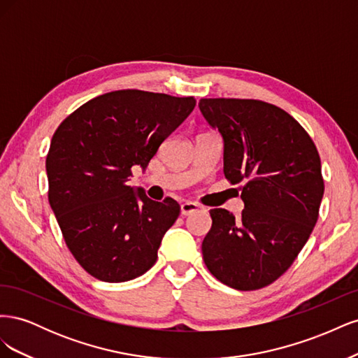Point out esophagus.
Returning a JSON list of instances; mask_svg holds the SVG:
<instances>
[{
	"label": "esophagus",
	"mask_w": 358,
	"mask_h": 358,
	"mask_svg": "<svg viewBox=\"0 0 358 358\" xmlns=\"http://www.w3.org/2000/svg\"><path fill=\"white\" fill-rule=\"evenodd\" d=\"M200 209H201V206L197 204V203H194V201H185V203L180 204V212H182L183 216H188V215L196 213Z\"/></svg>",
	"instance_id": "1"
}]
</instances>
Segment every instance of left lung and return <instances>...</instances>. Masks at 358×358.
<instances>
[{"label":"left lung","mask_w":358,"mask_h":358,"mask_svg":"<svg viewBox=\"0 0 358 358\" xmlns=\"http://www.w3.org/2000/svg\"><path fill=\"white\" fill-rule=\"evenodd\" d=\"M200 110L224 138V175L242 183L236 220L210 209L201 243L209 272L234 289L267 287L282 276L308 242L324 194L315 143L294 117L259 100L201 99Z\"/></svg>","instance_id":"1"}]
</instances>
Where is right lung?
I'll return each instance as SVG.
<instances>
[{
  "instance_id": "add662e5",
  "label": "right lung",
  "mask_w": 358,
  "mask_h": 358,
  "mask_svg": "<svg viewBox=\"0 0 358 358\" xmlns=\"http://www.w3.org/2000/svg\"><path fill=\"white\" fill-rule=\"evenodd\" d=\"M196 107L194 96L138 90L95 96L69 115L46 157L49 203L70 252L104 282L142 276L180 206L128 185Z\"/></svg>"
}]
</instances>
